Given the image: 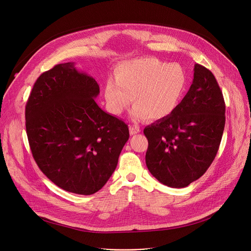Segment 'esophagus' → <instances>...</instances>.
Masks as SVG:
<instances>
[{
    "instance_id": "esophagus-1",
    "label": "esophagus",
    "mask_w": 251,
    "mask_h": 251,
    "mask_svg": "<svg viewBox=\"0 0 251 251\" xmlns=\"http://www.w3.org/2000/svg\"><path fill=\"white\" fill-rule=\"evenodd\" d=\"M129 130H130V134L131 135H136V134L141 132V130H140V128L138 126H130Z\"/></svg>"
}]
</instances>
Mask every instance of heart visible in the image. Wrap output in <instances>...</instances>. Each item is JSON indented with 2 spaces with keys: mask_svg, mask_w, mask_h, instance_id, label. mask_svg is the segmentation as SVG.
Masks as SVG:
<instances>
[{
  "mask_svg": "<svg viewBox=\"0 0 251 251\" xmlns=\"http://www.w3.org/2000/svg\"><path fill=\"white\" fill-rule=\"evenodd\" d=\"M114 77L105 81L106 105L120 115L133 102L131 117L143 121L162 120L180 104L188 83L186 71L178 63H165L155 57H140L120 63Z\"/></svg>",
  "mask_w": 251,
  "mask_h": 251,
  "instance_id": "b5f03b06",
  "label": "heart"
}]
</instances>
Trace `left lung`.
<instances>
[{
	"mask_svg": "<svg viewBox=\"0 0 251 251\" xmlns=\"http://www.w3.org/2000/svg\"><path fill=\"white\" fill-rule=\"evenodd\" d=\"M223 92L211 71L195 64L193 83L167 118L144 129L146 165L157 180L185 188L208 169L218 153L226 124Z\"/></svg>",
	"mask_w": 251,
	"mask_h": 251,
	"instance_id": "left-lung-1",
	"label": "left lung"
}]
</instances>
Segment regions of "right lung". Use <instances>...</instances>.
Masks as SVG:
<instances>
[{"mask_svg":"<svg viewBox=\"0 0 251 251\" xmlns=\"http://www.w3.org/2000/svg\"><path fill=\"white\" fill-rule=\"evenodd\" d=\"M99 85L75 62L60 63L35 81L25 105V129L41 171L60 189L98 192L115 171L128 126L103 111Z\"/></svg>","mask_w":251,"mask_h":251,"instance_id":"obj_1","label":"right lung"}]
</instances>
